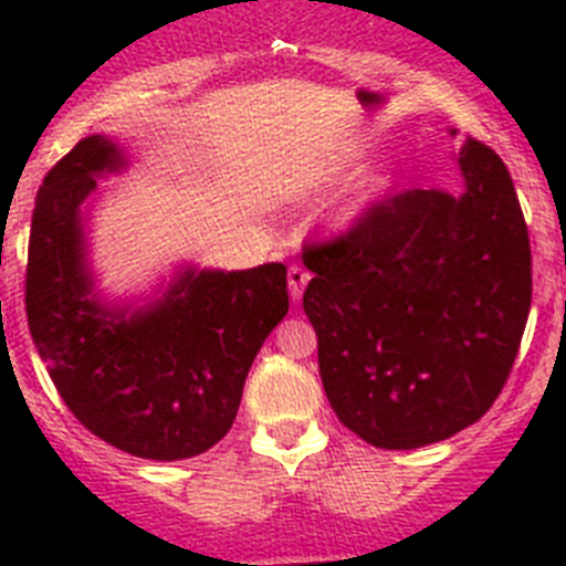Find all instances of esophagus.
Returning <instances> with one entry per match:
<instances>
[{
  "instance_id": "1",
  "label": "esophagus",
  "mask_w": 566,
  "mask_h": 566,
  "mask_svg": "<svg viewBox=\"0 0 566 566\" xmlns=\"http://www.w3.org/2000/svg\"><path fill=\"white\" fill-rule=\"evenodd\" d=\"M308 280H312V274H308L306 266H297V263H294V266H289V292H292L294 303L303 297Z\"/></svg>"
}]
</instances>
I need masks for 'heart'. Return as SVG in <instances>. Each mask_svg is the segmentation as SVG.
<instances>
[{
    "label": "heart",
    "instance_id": "heart-1",
    "mask_svg": "<svg viewBox=\"0 0 566 566\" xmlns=\"http://www.w3.org/2000/svg\"><path fill=\"white\" fill-rule=\"evenodd\" d=\"M382 178H371V181L365 184L363 189H359V195L357 198H354L352 203H348V207H345V214H357V212H363L365 207H368V203L374 201V198H377L379 195V189H382Z\"/></svg>",
    "mask_w": 566,
    "mask_h": 566
}]
</instances>
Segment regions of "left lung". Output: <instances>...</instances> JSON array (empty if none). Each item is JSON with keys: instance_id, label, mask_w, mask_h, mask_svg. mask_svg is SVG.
I'll return each mask as SVG.
<instances>
[{"instance_id": "left-lung-1", "label": "left lung", "mask_w": 566, "mask_h": 566, "mask_svg": "<svg viewBox=\"0 0 566 566\" xmlns=\"http://www.w3.org/2000/svg\"><path fill=\"white\" fill-rule=\"evenodd\" d=\"M457 135V133H453ZM464 192L405 189L303 247V308L334 413L411 451L479 422L513 371L533 300L530 234L488 144H459Z\"/></svg>"}]
</instances>
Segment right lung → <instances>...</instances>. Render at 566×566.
<instances>
[{
  "mask_svg": "<svg viewBox=\"0 0 566 566\" xmlns=\"http://www.w3.org/2000/svg\"><path fill=\"white\" fill-rule=\"evenodd\" d=\"M124 164L90 135L44 175L24 274L30 337L59 397L107 444L142 459H189L221 442L263 339L289 312L286 266L187 269L158 303L127 314L93 297L82 203Z\"/></svg>",
  "mask_w": 566,
  "mask_h": 566,
  "instance_id": "right-lung-1",
  "label": "right lung"
}]
</instances>
